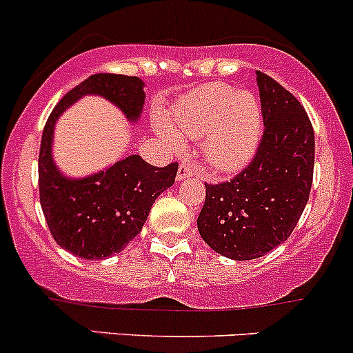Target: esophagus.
Wrapping results in <instances>:
<instances>
[{
  "label": "esophagus",
  "instance_id": "1",
  "mask_svg": "<svg viewBox=\"0 0 353 353\" xmlns=\"http://www.w3.org/2000/svg\"><path fill=\"white\" fill-rule=\"evenodd\" d=\"M194 174H196V167H194L193 163L183 162L179 165V169H177V181H183L186 179V177L194 176Z\"/></svg>",
  "mask_w": 353,
  "mask_h": 353
}]
</instances>
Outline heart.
Masks as SVG:
<instances>
[{"label": "heart", "mask_w": 353, "mask_h": 353, "mask_svg": "<svg viewBox=\"0 0 353 353\" xmlns=\"http://www.w3.org/2000/svg\"><path fill=\"white\" fill-rule=\"evenodd\" d=\"M170 128L163 119L155 130L174 150L181 138H201L203 155L222 172H236L252 159L263 133L259 101L245 90L227 83L199 85L179 99L170 110Z\"/></svg>", "instance_id": "obj_1"}]
</instances>
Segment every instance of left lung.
<instances>
[{"mask_svg":"<svg viewBox=\"0 0 353 353\" xmlns=\"http://www.w3.org/2000/svg\"><path fill=\"white\" fill-rule=\"evenodd\" d=\"M265 131L243 172L206 184L198 230L225 258L265 256L288 239L309 199L314 131L301 102L268 74L256 71Z\"/></svg>","mask_w":353,"mask_h":353,"instance_id":"8db88e82","label":"left lung"}]
</instances>
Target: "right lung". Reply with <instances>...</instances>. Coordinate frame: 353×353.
Segmentation results:
<instances>
[{"instance_id": "right-lung-1", "label": "right lung", "mask_w": 353, "mask_h": 353, "mask_svg": "<svg viewBox=\"0 0 353 353\" xmlns=\"http://www.w3.org/2000/svg\"><path fill=\"white\" fill-rule=\"evenodd\" d=\"M143 80L126 74L88 77L58 102L42 131L39 194L54 241L80 258L95 261L121 252L141 232L152 205L176 181L177 162L155 167L130 155L81 179L63 176L52 160L54 124L83 95H101L134 123L145 104Z\"/></svg>"}]
</instances>
